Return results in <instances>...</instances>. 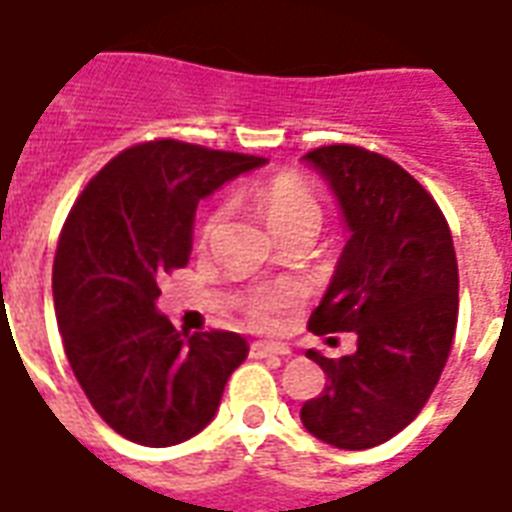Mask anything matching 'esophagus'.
I'll list each match as a JSON object with an SVG mask.
<instances>
[{
    "instance_id": "obj_1",
    "label": "esophagus",
    "mask_w": 512,
    "mask_h": 512,
    "mask_svg": "<svg viewBox=\"0 0 512 512\" xmlns=\"http://www.w3.org/2000/svg\"><path fill=\"white\" fill-rule=\"evenodd\" d=\"M251 354L253 357H286L289 349L283 343H267V341H256L251 343Z\"/></svg>"
}]
</instances>
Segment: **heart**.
Segmentation results:
<instances>
[{
    "instance_id": "heart-1",
    "label": "heart",
    "mask_w": 512,
    "mask_h": 512,
    "mask_svg": "<svg viewBox=\"0 0 512 512\" xmlns=\"http://www.w3.org/2000/svg\"><path fill=\"white\" fill-rule=\"evenodd\" d=\"M253 204L261 212V218L267 220L272 234H281L300 220H319L322 218V207L313 188L297 174H275V177L264 179L253 188ZM220 210H212L204 223H201V240H207L215 226L220 223ZM300 302V289L289 286V283H275V286H261L253 289L245 300H242V313L245 319L256 327H275L281 322V316L292 305Z\"/></svg>"
}]
</instances>
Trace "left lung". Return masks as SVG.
Instances as JSON below:
<instances>
[{"mask_svg":"<svg viewBox=\"0 0 512 512\" xmlns=\"http://www.w3.org/2000/svg\"><path fill=\"white\" fill-rule=\"evenodd\" d=\"M305 160L333 185L352 231L308 330L357 333V352L305 354L327 384L300 420L327 445L365 450L404 431L445 371L458 324L453 234L434 196L395 160L354 144L316 147Z\"/></svg>","mask_w":512,"mask_h":512,"instance_id":"8db88e82","label":"left lung"}]
</instances>
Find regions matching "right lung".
<instances>
[{"label": "right lung", "mask_w": 512, "mask_h": 512, "mask_svg": "<svg viewBox=\"0 0 512 512\" xmlns=\"http://www.w3.org/2000/svg\"><path fill=\"white\" fill-rule=\"evenodd\" d=\"M261 163L177 138L141 141L67 212L51 278L67 363L103 423L136 445H179L207 428L248 357L242 335L179 333L155 300L160 278L188 264L196 204Z\"/></svg>", "instance_id": "obj_1"}]
</instances>
